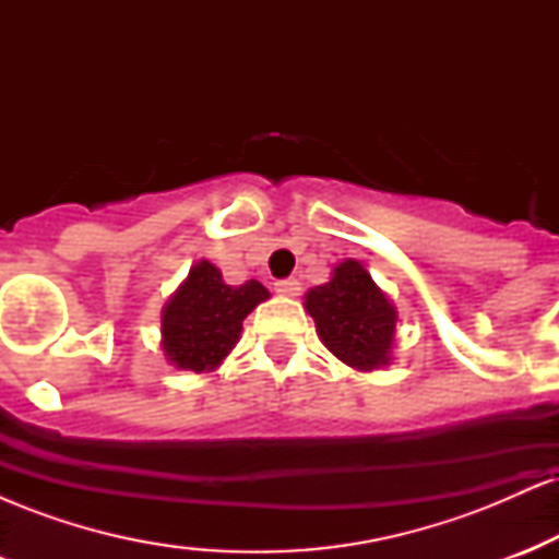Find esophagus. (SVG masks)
Here are the masks:
<instances>
[{
  "label": "esophagus",
  "mask_w": 559,
  "mask_h": 559,
  "mask_svg": "<svg viewBox=\"0 0 559 559\" xmlns=\"http://www.w3.org/2000/svg\"><path fill=\"white\" fill-rule=\"evenodd\" d=\"M275 292L281 294V297H299V292H301V284L297 278H286V281H278V284H275Z\"/></svg>",
  "instance_id": "1"
}]
</instances>
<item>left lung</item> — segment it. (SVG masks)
Here are the masks:
<instances>
[{
  "label": "left lung",
  "mask_w": 559,
  "mask_h": 559,
  "mask_svg": "<svg viewBox=\"0 0 559 559\" xmlns=\"http://www.w3.org/2000/svg\"><path fill=\"white\" fill-rule=\"evenodd\" d=\"M305 310L325 349L344 365L360 373L391 365L400 316L360 260L338 262L325 284L305 294Z\"/></svg>",
  "instance_id": "obj_1"
}]
</instances>
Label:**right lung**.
Listing matches in <instances>:
<instances>
[{"mask_svg": "<svg viewBox=\"0 0 559 559\" xmlns=\"http://www.w3.org/2000/svg\"><path fill=\"white\" fill-rule=\"evenodd\" d=\"M271 297L260 281L228 286L210 260H197L163 307V352L178 370L210 373L241 338V323Z\"/></svg>", "mask_w": 559, "mask_h": 559, "instance_id": "right-lung-1", "label": "right lung"}]
</instances>
